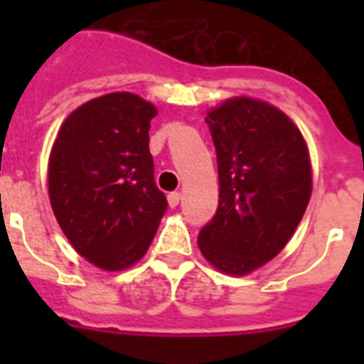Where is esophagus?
<instances>
[{
    "label": "esophagus",
    "mask_w": 364,
    "mask_h": 364,
    "mask_svg": "<svg viewBox=\"0 0 364 364\" xmlns=\"http://www.w3.org/2000/svg\"><path fill=\"white\" fill-rule=\"evenodd\" d=\"M179 202H181V193L168 194V204H170V208H177Z\"/></svg>",
    "instance_id": "1"
}]
</instances>
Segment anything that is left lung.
I'll return each mask as SVG.
<instances>
[{
	"mask_svg": "<svg viewBox=\"0 0 364 364\" xmlns=\"http://www.w3.org/2000/svg\"><path fill=\"white\" fill-rule=\"evenodd\" d=\"M219 205L198 234L213 268L247 276L293 238L311 196L310 151L299 126L262 100L234 96L208 111Z\"/></svg>",
	"mask_w": 364,
	"mask_h": 364,
	"instance_id": "8db88e82",
	"label": "left lung"
}]
</instances>
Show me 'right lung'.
<instances>
[{"mask_svg":"<svg viewBox=\"0 0 364 364\" xmlns=\"http://www.w3.org/2000/svg\"><path fill=\"white\" fill-rule=\"evenodd\" d=\"M156 113L137 94H104L65 117L50 149L54 217L77 253L102 270L141 260L168 208L149 151Z\"/></svg>","mask_w":364,"mask_h":364,"instance_id":"add662e5","label":"right lung"}]
</instances>
